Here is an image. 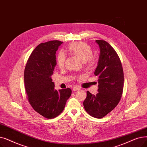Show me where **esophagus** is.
<instances>
[{
	"instance_id": "1",
	"label": "esophagus",
	"mask_w": 147,
	"mask_h": 147,
	"mask_svg": "<svg viewBox=\"0 0 147 147\" xmlns=\"http://www.w3.org/2000/svg\"><path fill=\"white\" fill-rule=\"evenodd\" d=\"M80 88H78V87H76V86H74L73 88V91H78V90H80Z\"/></svg>"
}]
</instances>
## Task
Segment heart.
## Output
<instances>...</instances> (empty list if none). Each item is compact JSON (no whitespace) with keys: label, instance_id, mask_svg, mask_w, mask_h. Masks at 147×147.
Instances as JSON below:
<instances>
[{"label":"heart","instance_id":"heart-1","mask_svg":"<svg viewBox=\"0 0 147 147\" xmlns=\"http://www.w3.org/2000/svg\"><path fill=\"white\" fill-rule=\"evenodd\" d=\"M68 52L77 57L88 67L93 66L95 61L92 58V50L88 44L83 42H76L70 44L68 47ZM65 56L62 52L58 53L56 58V62L58 67L62 68L64 66Z\"/></svg>","mask_w":147,"mask_h":147}]
</instances>
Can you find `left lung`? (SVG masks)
I'll return each instance as SVG.
<instances>
[{"mask_svg": "<svg viewBox=\"0 0 147 147\" xmlns=\"http://www.w3.org/2000/svg\"><path fill=\"white\" fill-rule=\"evenodd\" d=\"M100 50L94 74L98 76V93L89 91L84 101L85 111L91 116L102 118L111 112L119 102L123 91L124 73L115 50L104 40L95 41Z\"/></svg>", "mask_w": 147, "mask_h": 147, "instance_id": "8db88e82", "label": "left lung"}]
</instances>
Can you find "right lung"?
<instances>
[{"label": "right lung", "instance_id": "right-lung-1", "mask_svg": "<svg viewBox=\"0 0 147 147\" xmlns=\"http://www.w3.org/2000/svg\"><path fill=\"white\" fill-rule=\"evenodd\" d=\"M63 42L55 40L38 45L24 69V86L33 109L47 119L58 116L71 94V89L57 91L51 76L56 65V52Z\"/></svg>", "mask_w": 147, "mask_h": 147}]
</instances>
